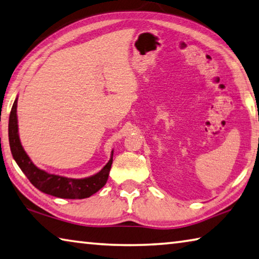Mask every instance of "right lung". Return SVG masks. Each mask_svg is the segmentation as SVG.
<instances>
[{
	"mask_svg": "<svg viewBox=\"0 0 259 259\" xmlns=\"http://www.w3.org/2000/svg\"><path fill=\"white\" fill-rule=\"evenodd\" d=\"M17 101L15 100L9 118V143L13 159L16 160L20 169L24 171L27 179L36 189L53 197L63 199H84L89 198L98 192L100 189L107 183L109 171L112 164L111 152L110 160L107 165L95 175L85 179H69L63 176L49 174L36 167L30 158L27 156L24 148L21 146L19 134H18V119H17Z\"/></svg>",
	"mask_w": 259,
	"mask_h": 259,
	"instance_id": "1",
	"label": "right lung"
}]
</instances>
